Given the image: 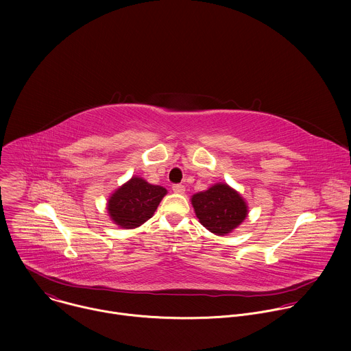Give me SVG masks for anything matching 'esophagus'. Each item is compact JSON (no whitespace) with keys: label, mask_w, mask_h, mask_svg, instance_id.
<instances>
[{"label":"esophagus","mask_w":351,"mask_h":351,"mask_svg":"<svg viewBox=\"0 0 351 351\" xmlns=\"http://www.w3.org/2000/svg\"><path fill=\"white\" fill-rule=\"evenodd\" d=\"M172 190H173L175 193H178V194H183L186 189H184L183 184H173V186H172Z\"/></svg>","instance_id":"esophagus-1"}]
</instances>
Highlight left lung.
<instances>
[{
  "instance_id": "8db88e82",
  "label": "left lung",
  "mask_w": 351,
  "mask_h": 351,
  "mask_svg": "<svg viewBox=\"0 0 351 351\" xmlns=\"http://www.w3.org/2000/svg\"><path fill=\"white\" fill-rule=\"evenodd\" d=\"M191 204L199 223L218 236L230 233L248 214L244 198L226 183L193 194Z\"/></svg>"
}]
</instances>
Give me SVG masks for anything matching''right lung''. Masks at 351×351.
Returning a JSON list of instances; mask_svg holds the SVG:
<instances>
[{
  "instance_id": "1",
  "label": "right lung",
  "mask_w": 351,
  "mask_h": 351,
  "mask_svg": "<svg viewBox=\"0 0 351 351\" xmlns=\"http://www.w3.org/2000/svg\"><path fill=\"white\" fill-rule=\"evenodd\" d=\"M167 194V189L133 176L108 198L110 218L119 228L134 229L152 218Z\"/></svg>"
}]
</instances>
